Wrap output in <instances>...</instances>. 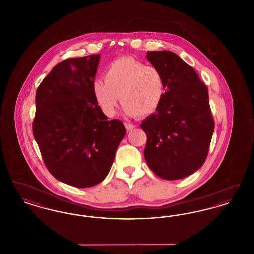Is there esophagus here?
I'll list each match as a JSON object with an SVG mask.
<instances>
[{"instance_id":"34e87169","label":"esophagus","mask_w":254,"mask_h":254,"mask_svg":"<svg viewBox=\"0 0 254 254\" xmlns=\"http://www.w3.org/2000/svg\"><path fill=\"white\" fill-rule=\"evenodd\" d=\"M125 127L127 130H132L133 128H135V126L129 123H125Z\"/></svg>"}]
</instances>
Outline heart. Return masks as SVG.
<instances>
[{"instance_id": "1", "label": "heart", "mask_w": 254, "mask_h": 254, "mask_svg": "<svg viewBox=\"0 0 254 254\" xmlns=\"http://www.w3.org/2000/svg\"><path fill=\"white\" fill-rule=\"evenodd\" d=\"M105 78L93 81L92 91L108 117L115 115L120 98L127 116H149L157 110L166 93L165 79L157 67L129 57L111 63Z\"/></svg>"}]
</instances>
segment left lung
I'll list each match as a JSON object with an SVG mask.
<instances>
[{
	"instance_id": "obj_1",
	"label": "left lung",
	"mask_w": 254,
	"mask_h": 254,
	"mask_svg": "<svg viewBox=\"0 0 254 254\" xmlns=\"http://www.w3.org/2000/svg\"><path fill=\"white\" fill-rule=\"evenodd\" d=\"M146 59L163 74L167 91L155 113L141 124L147 137L145 162L164 180L183 179L203 166L208 152L214 122L207 88L171 51H148Z\"/></svg>"
}]
</instances>
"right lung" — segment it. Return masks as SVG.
<instances>
[{
  "mask_svg": "<svg viewBox=\"0 0 254 254\" xmlns=\"http://www.w3.org/2000/svg\"><path fill=\"white\" fill-rule=\"evenodd\" d=\"M101 55L63 61L39 85L33 135L49 172L74 188L94 187L108 176L126 135L109 121L92 91Z\"/></svg>",
  "mask_w": 254,
  "mask_h": 254,
  "instance_id": "obj_1",
  "label": "right lung"
}]
</instances>
